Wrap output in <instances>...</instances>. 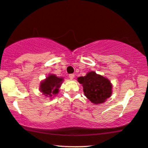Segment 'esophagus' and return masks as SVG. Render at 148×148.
<instances>
[{
    "label": "esophagus",
    "mask_w": 148,
    "mask_h": 148,
    "mask_svg": "<svg viewBox=\"0 0 148 148\" xmlns=\"http://www.w3.org/2000/svg\"><path fill=\"white\" fill-rule=\"evenodd\" d=\"M69 78H70V79H73L74 78V74H69Z\"/></svg>",
    "instance_id": "34e87169"
}]
</instances>
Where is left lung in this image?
<instances>
[{
	"instance_id": "8db88e82",
	"label": "left lung",
	"mask_w": 148,
	"mask_h": 148,
	"mask_svg": "<svg viewBox=\"0 0 148 148\" xmlns=\"http://www.w3.org/2000/svg\"><path fill=\"white\" fill-rule=\"evenodd\" d=\"M78 81L82 85L84 95L95 105L105 103L111 96L112 84L110 80L95 72H90L85 76L79 77Z\"/></svg>"
}]
</instances>
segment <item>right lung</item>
I'll return each instance as SVG.
<instances>
[{
	"mask_svg": "<svg viewBox=\"0 0 148 148\" xmlns=\"http://www.w3.org/2000/svg\"><path fill=\"white\" fill-rule=\"evenodd\" d=\"M63 78H59L54 74H49L40 83L39 90L43 95L51 97L59 92V88L63 82Z\"/></svg>",
	"mask_w": 148,
	"mask_h": 148,
	"instance_id": "right-lung-1",
	"label": "right lung"
}]
</instances>
